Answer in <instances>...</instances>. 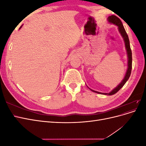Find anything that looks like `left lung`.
<instances>
[{
    "label": "left lung",
    "mask_w": 146,
    "mask_h": 146,
    "mask_svg": "<svg viewBox=\"0 0 146 146\" xmlns=\"http://www.w3.org/2000/svg\"><path fill=\"white\" fill-rule=\"evenodd\" d=\"M108 22L110 24H112L116 25L119 33H120L122 37L123 38V41H124L125 43V49L127 51V57H128V62H127V69L125 73V75L124 76V78H123V80L121 81V82L119 84V85L114 89L110 91L108 93H104V92H100L94 91L93 90H91V88H90L88 86V88L89 89L92 91V92H94L96 93H98L100 94H104V95H108V96H111L114 94H116V92L120 90L121 88L123 87V86L125 85V83L127 82V81L129 80V78L130 76L131 72V68H132V54H131V50L130 48V41L129 39V36L125 32V30L123 27V25L122 23V22L121 20L119 19L118 17L114 15H111L109 16L107 18Z\"/></svg>",
    "instance_id": "8db88e82"
}]
</instances>
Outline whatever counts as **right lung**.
Returning <instances> with one entry per match:
<instances>
[{
	"label": "right lung",
	"instance_id": "obj_1",
	"mask_svg": "<svg viewBox=\"0 0 146 146\" xmlns=\"http://www.w3.org/2000/svg\"><path fill=\"white\" fill-rule=\"evenodd\" d=\"M22 26H23V25H21V27H20V28H19V29H21V27H22Z\"/></svg>",
	"mask_w": 146,
	"mask_h": 146
}]
</instances>
